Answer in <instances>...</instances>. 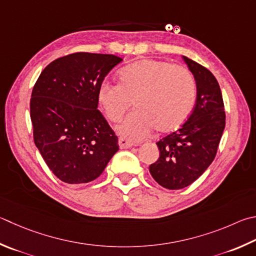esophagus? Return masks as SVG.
Listing matches in <instances>:
<instances>
[{"mask_svg": "<svg viewBox=\"0 0 256 256\" xmlns=\"http://www.w3.org/2000/svg\"><path fill=\"white\" fill-rule=\"evenodd\" d=\"M118 146L120 148H132L134 146V143L132 141L128 140V138H118Z\"/></svg>", "mask_w": 256, "mask_h": 256, "instance_id": "34e87169", "label": "esophagus"}]
</instances>
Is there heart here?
<instances>
[{
  "label": "heart",
  "instance_id": "1",
  "mask_svg": "<svg viewBox=\"0 0 256 256\" xmlns=\"http://www.w3.org/2000/svg\"><path fill=\"white\" fill-rule=\"evenodd\" d=\"M120 82H104L98 102L108 118L118 122L136 100V110L118 125L120 136L132 141L178 128L192 114L196 82L187 68L164 60L144 59L120 70Z\"/></svg>",
  "mask_w": 256,
  "mask_h": 256
}]
</instances>
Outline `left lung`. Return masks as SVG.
Listing matches in <instances>:
<instances>
[{
    "instance_id": "obj_1",
    "label": "left lung",
    "mask_w": 256,
    "mask_h": 256,
    "mask_svg": "<svg viewBox=\"0 0 256 256\" xmlns=\"http://www.w3.org/2000/svg\"><path fill=\"white\" fill-rule=\"evenodd\" d=\"M182 59L196 80V105L182 126L156 142L160 156L148 168L158 184L171 190L188 187L205 172L225 128L224 102L215 76L188 57Z\"/></svg>"
}]
</instances>
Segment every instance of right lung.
<instances>
[{"mask_svg":"<svg viewBox=\"0 0 256 256\" xmlns=\"http://www.w3.org/2000/svg\"><path fill=\"white\" fill-rule=\"evenodd\" d=\"M122 58L76 52L46 67L32 90L34 140L54 174L66 184L95 180L118 151V138L97 110L98 88Z\"/></svg>","mask_w":256,"mask_h":256,"instance_id":"add662e5","label":"right lung"}]
</instances>
